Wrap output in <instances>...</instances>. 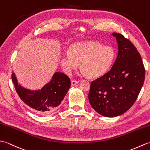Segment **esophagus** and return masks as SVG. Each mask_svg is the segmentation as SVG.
Instances as JSON below:
<instances>
[{
	"label": "esophagus",
	"instance_id": "34e87169",
	"mask_svg": "<svg viewBox=\"0 0 150 150\" xmlns=\"http://www.w3.org/2000/svg\"><path fill=\"white\" fill-rule=\"evenodd\" d=\"M79 82V81H75V80H72V81H71V86H75V84H78Z\"/></svg>",
	"mask_w": 150,
	"mask_h": 150
}]
</instances>
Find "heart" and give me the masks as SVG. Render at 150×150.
Here are the masks:
<instances>
[{
	"instance_id": "obj_1",
	"label": "heart",
	"mask_w": 150,
	"mask_h": 150,
	"mask_svg": "<svg viewBox=\"0 0 150 150\" xmlns=\"http://www.w3.org/2000/svg\"><path fill=\"white\" fill-rule=\"evenodd\" d=\"M115 58L116 52L113 47L90 41L73 44L69 52L63 53L60 63L68 74L80 63L81 73L98 78L109 71Z\"/></svg>"
}]
</instances>
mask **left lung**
<instances>
[{"label":"left lung","instance_id":"left-lung-1","mask_svg":"<svg viewBox=\"0 0 150 150\" xmlns=\"http://www.w3.org/2000/svg\"><path fill=\"white\" fill-rule=\"evenodd\" d=\"M118 55L112 68L91 82L88 99L92 108L107 117L125 113L135 103L145 79V69L135 46L122 35L113 33Z\"/></svg>","mask_w":150,"mask_h":150}]
</instances>
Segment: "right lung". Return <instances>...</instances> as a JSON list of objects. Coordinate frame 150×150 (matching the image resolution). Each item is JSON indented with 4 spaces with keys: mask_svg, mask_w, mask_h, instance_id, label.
<instances>
[{
    "mask_svg": "<svg viewBox=\"0 0 150 150\" xmlns=\"http://www.w3.org/2000/svg\"><path fill=\"white\" fill-rule=\"evenodd\" d=\"M11 79L21 99L36 113L41 115L48 114L55 110L71 86L69 78L60 72H55L49 82L37 90H31L19 84L14 73H12Z\"/></svg>",
    "mask_w": 150,
    "mask_h": 150,
    "instance_id": "obj_1",
    "label": "right lung"
}]
</instances>
